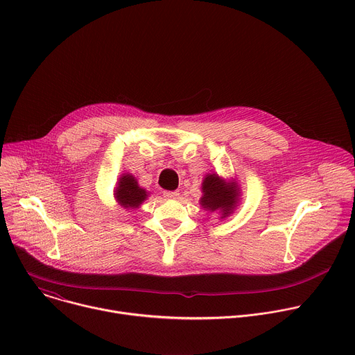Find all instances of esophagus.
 Wrapping results in <instances>:
<instances>
[{
    "label": "esophagus",
    "mask_w": 355,
    "mask_h": 355,
    "mask_svg": "<svg viewBox=\"0 0 355 355\" xmlns=\"http://www.w3.org/2000/svg\"><path fill=\"white\" fill-rule=\"evenodd\" d=\"M164 196L167 199H177L180 196L178 191H164Z\"/></svg>",
    "instance_id": "obj_1"
}]
</instances>
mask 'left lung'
Listing matches in <instances>:
<instances>
[{
  "label": "left lung",
  "mask_w": 355,
  "mask_h": 355,
  "mask_svg": "<svg viewBox=\"0 0 355 355\" xmlns=\"http://www.w3.org/2000/svg\"><path fill=\"white\" fill-rule=\"evenodd\" d=\"M200 207L208 212H218L220 219L230 216L240 200V188L234 178L225 180L216 173L207 174L202 180Z\"/></svg>",
  "instance_id": "8db88e82"
}]
</instances>
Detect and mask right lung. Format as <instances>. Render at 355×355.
Here are the masks:
<instances>
[{
    "mask_svg": "<svg viewBox=\"0 0 355 355\" xmlns=\"http://www.w3.org/2000/svg\"><path fill=\"white\" fill-rule=\"evenodd\" d=\"M148 195L150 192L141 188L137 182V178L129 173H125L119 177L114 191L115 200L123 209H137Z\"/></svg>",
    "mask_w": 355,
    "mask_h": 355,
    "instance_id": "obj_1",
    "label": "right lung"
}]
</instances>
